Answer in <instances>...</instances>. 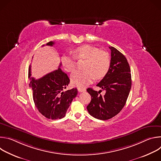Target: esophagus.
<instances>
[{"label":"esophagus","mask_w":161,"mask_h":161,"mask_svg":"<svg viewBox=\"0 0 161 161\" xmlns=\"http://www.w3.org/2000/svg\"><path fill=\"white\" fill-rule=\"evenodd\" d=\"M78 90L80 92H84L86 91V89L81 88H78Z\"/></svg>","instance_id":"esophagus-1"}]
</instances>
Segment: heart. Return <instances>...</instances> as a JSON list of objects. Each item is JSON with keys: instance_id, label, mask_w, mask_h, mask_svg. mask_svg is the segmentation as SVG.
Instances as JSON below:
<instances>
[{"instance_id": "obj_1", "label": "heart", "mask_w": 161, "mask_h": 161, "mask_svg": "<svg viewBox=\"0 0 161 161\" xmlns=\"http://www.w3.org/2000/svg\"><path fill=\"white\" fill-rule=\"evenodd\" d=\"M77 59H85L83 69L85 71H76L71 76V83L79 87L83 88L94 79H103L108 73L111 60L109 54L101 52L94 46L85 44L75 48L73 51ZM75 57L65 54L61 58V63L64 69L73 72L76 68V62Z\"/></svg>"}]
</instances>
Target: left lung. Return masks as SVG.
<instances>
[{
  "instance_id": "left-lung-1",
  "label": "left lung",
  "mask_w": 161,
  "mask_h": 161,
  "mask_svg": "<svg viewBox=\"0 0 161 161\" xmlns=\"http://www.w3.org/2000/svg\"><path fill=\"white\" fill-rule=\"evenodd\" d=\"M111 65L108 74L97 85L106 91L104 96L101 92L88 88L91 101L86 106L90 115L106 120L114 117L125 106L131 88V74L125 57L118 50L109 47Z\"/></svg>"
}]
</instances>
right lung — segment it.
I'll return each mask as SVG.
<instances>
[{"mask_svg": "<svg viewBox=\"0 0 161 161\" xmlns=\"http://www.w3.org/2000/svg\"><path fill=\"white\" fill-rule=\"evenodd\" d=\"M55 44L50 41L47 46ZM44 45H42V47ZM42 78L36 80L31 76V67L29 71V86L33 91V99L36 107L44 117L48 119H60L65 117L67 109L78 94V90L73 88L64 91L70 80L60 68Z\"/></svg>", "mask_w": 161, "mask_h": 161, "instance_id": "add662e5", "label": "right lung"}]
</instances>
